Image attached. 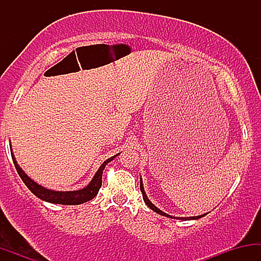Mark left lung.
I'll use <instances>...</instances> for the list:
<instances>
[{"label": "left lung", "instance_id": "left-lung-1", "mask_svg": "<svg viewBox=\"0 0 261 261\" xmlns=\"http://www.w3.org/2000/svg\"><path fill=\"white\" fill-rule=\"evenodd\" d=\"M140 190H141V193H142V197H143V201L146 202V205L148 206L149 208L151 210H153L154 212H157V214H160V215H162V216H167V217H172V216H169L168 214H164L163 211H161L160 208H157L155 207V206L153 205V203H152L151 201H149L148 200V197H147V195H146V193H145V189H143V184H142V179H141L140 180ZM205 216V215H201V216H195V217H180V220H197V218H201V217H203ZM173 218V217H172ZM174 218H176V217H174ZM179 218V217H178Z\"/></svg>", "mask_w": 261, "mask_h": 261}]
</instances>
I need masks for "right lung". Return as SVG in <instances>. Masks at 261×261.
Segmentation results:
<instances>
[{"instance_id": "right-lung-1", "label": "right lung", "mask_w": 261, "mask_h": 261, "mask_svg": "<svg viewBox=\"0 0 261 261\" xmlns=\"http://www.w3.org/2000/svg\"><path fill=\"white\" fill-rule=\"evenodd\" d=\"M116 155L108 158V160L99 167V169H98V172L95 173V175L93 176L92 181L89 182L85 189H81V190H76V191H54V190H50V189L41 187V185H39L38 182L32 180V179L19 168V166L17 164L16 160H14L13 153H12V160H13L14 167H16L20 179H22L23 182L27 185V188H28L35 196L39 197V199L44 200V201H47V202H51V203L80 205V203L89 201V200H92L93 197L97 196L98 191H99V189L101 187V174H103V170L106 168L107 164L109 163L110 161H113Z\"/></svg>"}]
</instances>
